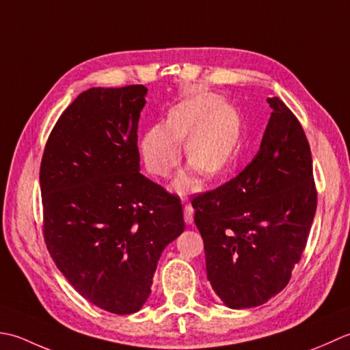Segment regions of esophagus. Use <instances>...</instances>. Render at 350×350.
I'll list each match as a JSON object with an SVG mask.
<instances>
[{"label": "esophagus", "mask_w": 350, "mask_h": 350, "mask_svg": "<svg viewBox=\"0 0 350 350\" xmlns=\"http://www.w3.org/2000/svg\"><path fill=\"white\" fill-rule=\"evenodd\" d=\"M184 220L185 224H193V206L190 204H185L184 205Z\"/></svg>", "instance_id": "esophagus-1"}]
</instances>
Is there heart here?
I'll list each match as a JSON object with an SVG mask.
<instances>
[{"label":"heart","instance_id":"obj_1","mask_svg":"<svg viewBox=\"0 0 350 350\" xmlns=\"http://www.w3.org/2000/svg\"><path fill=\"white\" fill-rule=\"evenodd\" d=\"M241 119L237 110L213 94H198L169 111L165 125H152L140 142L149 172L166 178L181 160L180 144L185 138V157L205 176H216L228 166L240 144ZM198 187L191 175H183L176 189Z\"/></svg>","mask_w":350,"mask_h":350}]
</instances>
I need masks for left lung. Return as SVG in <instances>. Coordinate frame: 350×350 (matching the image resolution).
<instances>
[{
  "mask_svg": "<svg viewBox=\"0 0 350 350\" xmlns=\"http://www.w3.org/2000/svg\"><path fill=\"white\" fill-rule=\"evenodd\" d=\"M260 151L231 178L191 199L206 278L230 308L266 304L301 260L317 208L310 144L280 98Z\"/></svg>",
  "mask_w": 350,
  "mask_h": 350,
  "instance_id": "left-lung-1",
  "label": "left lung"
}]
</instances>
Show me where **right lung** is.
I'll list each match as a JSON object with an SVG mask.
<instances>
[{"mask_svg":"<svg viewBox=\"0 0 350 350\" xmlns=\"http://www.w3.org/2000/svg\"><path fill=\"white\" fill-rule=\"evenodd\" d=\"M146 92H83L55 122L40 163L49 255L84 299L122 316L144 306L163 249L184 231L180 198L139 172Z\"/></svg>","mask_w":350,"mask_h":350,"instance_id":"right-lung-1","label":"right lung"}]
</instances>
